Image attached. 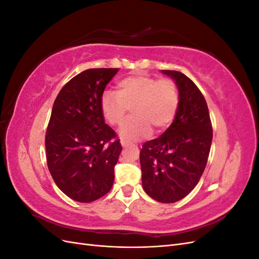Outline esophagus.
Wrapping results in <instances>:
<instances>
[{"label": "esophagus", "instance_id": "obj_1", "mask_svg": "<svg viewBox=\"0 0 259 259\" xmlns=\"http://www.w3.org/2000/svg\"><path fill=\"white\" fill-rule=\"evenodd\" d=\"M121 144H122V146L125 148V147H127V144L126 143H125V142H123V140H122V142H121Z\"/></svg>", "mask_w": 259, "mask_h": 259}]
</instances>
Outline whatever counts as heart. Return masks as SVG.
<instances>
[{"mask_svg": "<svg viewBox=\"0 0 259 259\" xmlns=\"http://www.w3.org/2000/svg\"><path fill=\"white\" fill-rule=\"evenodd\" d=\"M178 91L173 81L147 75H132L117 83V93L106 92L100 99L105 119L111 125L123 122L128 109L131 119L119 130L123 142L133 143L150 135L152 126L160 131L173 122L178 108Z\"/></svg>", "mask_w": 259, "mask_h": 259, "instance_id": "1", "label": "heart"}]
</instances>
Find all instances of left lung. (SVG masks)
<instances>
[{
    "instance_id": "left-lung-1",
    "label": "left lung",
    "mask_w": 259,
    "mask_h": 259,
    "mask_svg": "<svg viewBox=\"0 0 259 259\" xmlns=\"http://www.w3.org/2000/svg\"><path fill=\"white\" fill-rule=\"evenodd\" d=\"M174 80L178 108L170 126L143 145L139 159L145 192L161 203L184 199L197 186L205 169L213 128L206 101L189 77L174 70H162Z\"/></svg>"
}]
</instances>
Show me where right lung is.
<instances>
[{
  "label": "right lung",
  "instance_id": "obj_1",
  "mask_svg": "<svg viewBox=\"0 0 259 259\" xmlns=\"http://www.w3.org/2000/svg\"><path fill=\"white\" fill-rule=\"evenodd\" d=\"M119 69H89L59 92L45 136L46 159L55 184L70 199L90 203L110 191L122 151L105 123L100 99Z\"/></svg>",
  "mask_w": 259,
  "mask_h": 259
}]
</instances>
